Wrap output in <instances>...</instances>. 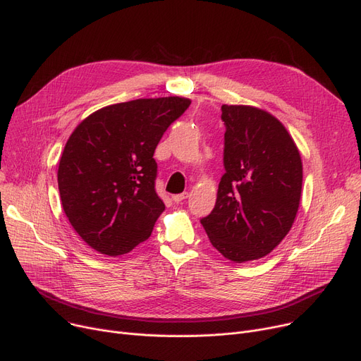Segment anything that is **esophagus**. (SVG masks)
<instances>
[{
  "label": "esophagus",
  "mask_w": 361,
  "mask_h": 361,
  "mask_svg": "<svg viewBox=\"0 0 361 361\" xmlns=\"http://www.w3.org/2000/svg\"><path fill=\"white\" fill-rule=\"evenodd\" d=\"M187 197H189V193L184 192V193H180V195H174L172 196V200H174L176 203H181L183 200H185Z\"/></svg>",
  "instance_id": "1"
}]
</instances>
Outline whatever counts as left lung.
<instances>
[{
	"label": "left lung",
	"mask_w": 361,
	"mask_h": 361,
	"mask_svg": "<svg viewBox=\"0 0 361 361\" xmlns=\"http://www.w3.org/2000/svg\"><path fill=\"white\" fill-rule=\"evenodd\" d=\"M226 172L212 212L200 219L224 258L269 255L289 233L300 208L302 162L277 118L254 106L223 104Z\"/></svg>",
	"instance_id": "8db88e82"
}]
</instances>
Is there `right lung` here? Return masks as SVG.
<instances>
[{"label": "right lung", "mask_w": 361, "mask_h": 361, "mask_svg": "<svg viewBox=\"0 0 361 361\" xmlns=\"http://www.w3.org/2000/svg\"><path fill=\"white\" fill-rule=\"evenodd\" d=\"M190 100L138 99L99 109L71 134L59 162L63 211L94 250L118 257L150 238L165 205L153 153Z\"/></svg>", "instance_id": "right-lung-1"}]
</instances>
